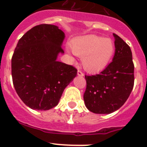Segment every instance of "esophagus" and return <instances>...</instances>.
Returning a JSON list of instances; mask_svg holds the SVG:
<instances>
[{"mask_svg": "<svg viewBox=\"0 0 147 147\" xmlns=\"http://www.w3.org/2000/svg\"><path fill=\"white\" fill-rule=\"evenodd\" d=\"M77 75L79 76H84V74L81 71H77Z\"/></svg>", "mask_w": 147, "mask_h": 147, "instance_id": "obj_1", "label": "esophagus"}]
</instances>
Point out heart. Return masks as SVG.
<instances>
[{
    "label": "heart",
    "instance_id": "heart-1",
    "mask_svg": "<svg viewBox=\"0 0 147 147\" xmlns=\"http://www.w3.org/2000/svg\"><path fill=\"white\" fill-rule=\"evenodd\" d=\"M74 54L82 58L83 67L90 73H98L108 65L115 51V45L110 38L87 35L72 42Z\"/></svg>",
    "mask_w": 147,
    "mask_h": 147
}]
</instances>
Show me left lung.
Wrapping results in <instances>:
<instances>
[{"mask_svg":"<svg viewBox=\"0 0 147 147\" xmlns=\"http://www.w3.org/2000/svg\"><path fill=\"white\" fill-rule=\"evenodd\" d=\"M112 62L99 74L85 76L84 101L96 114H110L119 110L129 98L134 85V65L129 46L117 34Z\"/></svg>","mask_w":147,"mask_h":147,"instance_id":"obj_1","label":"left lung"}]
</instances>
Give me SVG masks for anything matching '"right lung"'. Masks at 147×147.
Instances as JSON below:
<instances>
[{"mask_svg":"<svg viewBox=\"0 0 147 147\" xmlns=\"http://www.w3.org/2000/svg\"><path fill=\"white\" fill-rule=\"evenodd\" d=\"M65 33L51 24L36 26L19 40L11 58L13 85L20 99L32 110L58 105L66 87L77 75L73 66L57 61L64 54Z\"/></svg>","mask_w":147,"mask_h":147,"instance_id":"right-lung-1","label":"right lung"}]
</instances>
